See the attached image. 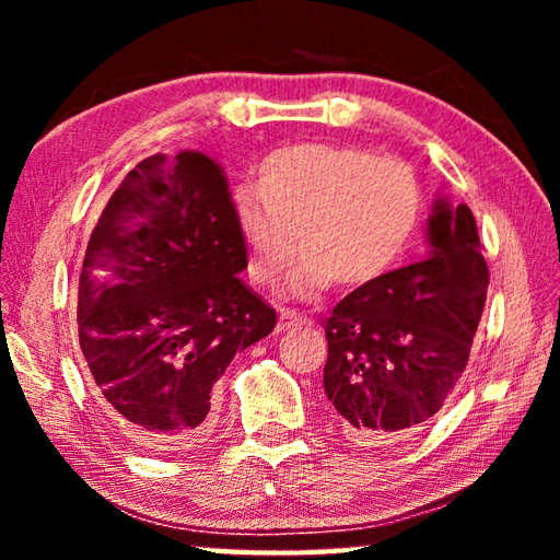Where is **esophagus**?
<instances>
[{"label":"esophagus","instance_id":"obj_1","mask_svg":"<svg viewBox=\"0 0 560 560\" xmlns=\"http://www.w3.org/2000/svg\"><path fill=\"white\" fill-rule=\"evenodd\" d=\"M306 316L296 314V311H289L283 308L279 314V330H291V328H299V326H306Z\"/></svg>","mask_w":560,"mask_h":560}]
</instances>
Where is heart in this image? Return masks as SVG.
Here are the masks:
<instances>
[{
    "instance_id": "b5f03b06",
    "label": "heart",
    "mask_w": 560,
    "mask_h": 560,
    "mask_svg": "<svg viewBox=\"0 0 560 560\" xmlns=\"http://www.w3.org/2000/svg\"><path fill=\"white\" fill-rule=\"evenodd\" d=\"M420 214L410 165L363 148L303 143L259 163V187H240L232 217L254 281L273 283L296 254L289 289L308 296L330 279L368 287L400 257Z\"/></svg>"
}]
</instances>
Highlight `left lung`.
Listing matches in <instances>:
<instances>
[{"mask_svg":"<svg viewBox=\"0 0 560 560\" xmlns=\"http://www.w3.org/2000/svg\"><path fill=\"white\" fill-rule=\"evenodd\" d=\"M428 242L422 261L348 293L324 318V390L360 444L422 430L467 368L489 289L469 207L434 200Z\"/></svg>","mask_w":560,"mask_h":560,"instance_id":"left-lung-1","label":"left lung"}]
</instances>
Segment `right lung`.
Returning <instances> with one entry per match:
<instances>
[{
  "label": "right lung",
  "instance_id": "add662e5",
  "mask_svg": "<svg viewBox=\"0 0 560 560\" xmlns=\"http://www.w3.org/2000/svg\"><path fill=\"white\" fill-rule=\"evenodd\" d=\"M244 269L230 185L197 150L138 163L93 226L81 353L103 410L150 452L200 444L214 383L277 326V311L236 277Z\"/></svg>",
  "mask_w": 560,
  "mask_h": 560
}]
</instances>
